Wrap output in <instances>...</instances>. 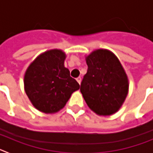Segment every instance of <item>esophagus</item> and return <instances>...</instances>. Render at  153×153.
<instances>
[{"label":"esophagus","mask_w":153,"mask_h":153,"mask_svg":"<svg viewBox=\"0 0 153 153\" xmlns=\"http://www.w3.org/2000/svg\"><path fill=\"white\" fill-rule=\"evenodd\" d=\"M76 81H77L78 83H79V84H80V83H81V77H80V76H79V77L76 78Z\"/></svg>","instance_id":"34e87169"}]
</instances>
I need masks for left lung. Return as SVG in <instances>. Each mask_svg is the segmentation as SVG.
Masks as SVG:
<instances>
[{
    "label": "left lung",
    "instance_id": "obj_1",
    "mask_svg": "<svg viewBox=\"0 0 153 153\" xmlns=\"http://www.w3.org/2000/svg\"><path fill=\"white\" fill-rule=\"evenodd\" d=\"M88 66L80 85L87 106L100 116H110L123 106L129 92V79L117 56L98 49L86 56Z\"/></svg>",
    "mask_w": 153,
    "mask_h": 153
}]
</instances>
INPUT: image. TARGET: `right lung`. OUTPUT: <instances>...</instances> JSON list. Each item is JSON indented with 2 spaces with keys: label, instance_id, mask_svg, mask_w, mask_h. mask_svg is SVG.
Instances as JSON below:
<instances>
[{
  "label": "right lung",
  "instance_id": "right-lung-1",
  "mask_svg": "<svg viewBox=\"0 0 153 153\" xmlns=\"http://www.w3.org/2000/svg\"><path fill=\"white\" fill-rule=\"evenodd\" d=\"M66 54L53 49L39 55L24 74V90L33 106L44 113H55L65 106L79 84L64 67Z\"/></svg>",
  "mask_w": 153,
  "mask_h": 153
}]
</instances>
